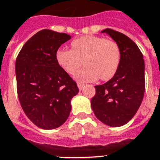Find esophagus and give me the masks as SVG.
Returning a JSON list of instances; mask_svg holds the SVG:
<instances>
[{"label":"esophagus","instance_id":"obj_1","mask_svg":"<svg viewBox=\"0 0 160 160\" xmlns=\"http://www.w3.org/2000/svg\"><path fill=\"white\" fill-rule=\"evenodd\" d=\"M77 85H78V88H79V90H81L84 88V84L82 83H77Z\"/></svg>","mask_w":160,"mask_h":160}]
</instances>
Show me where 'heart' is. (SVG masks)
Returning <instances> with one entry per match:
<instances>
[{"instance_id":"heart-1","label":"heart","mask_w":160,"mask_h":160,"mask_svg":"<svg viewBox=\"0 0 160 160\" xmlns=\"http://www.w3.org/2000/svg\"><path fill=\"white\" fill-rule=\"evenodd\" d=\"M120 49L114 41L95 36H82L71 42V51L60 49L56 53L58 64L81 82H92L100 77L108 80L116 73L120 63Z\"/></svg>"}]
</instances>
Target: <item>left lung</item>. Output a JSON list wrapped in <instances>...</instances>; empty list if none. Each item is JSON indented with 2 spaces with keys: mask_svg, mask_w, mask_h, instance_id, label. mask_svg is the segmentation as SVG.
Wrapping results in <instances>:
<instances>
[{
  "mask_svg": "<svg viewBox=\"0 0 160 160\" xmlns=\"http://www.w3.org/2000/svg\"><path fill=\"white\" fill-rule=\"evenodd\" d=\"M120 49V63L115 75L106 83L96 85L91 108L99 120L106 125L119 127L136 114L144 95V60L141 51L124 34L105 29Z\"/></svg>",
  "mask_w": 160,
  "mask_h": 160,
  "instance_id": "obj_1",
  "label": "left lung"
}]
</instances>
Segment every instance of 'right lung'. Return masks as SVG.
Wrapping results in <instances>:
<instances>
[{"label": "right lung", "instance_id": "1", "mask_svg": "<svg viewBox=\"0 0 160 160\" xmlns=\"http://www.w3.org/2000/svg\"><path fill=\"white\" fill-rule=\"evenodd\" d=\"M71 36L42 30L26 41L16 61L17 94L22 109L36 126L54 129L62 125L79 92L76 83L56 60V52Z\"/></svg>", "mask_w": 160, "mask_h": 160}]
</instances>
